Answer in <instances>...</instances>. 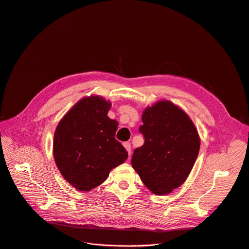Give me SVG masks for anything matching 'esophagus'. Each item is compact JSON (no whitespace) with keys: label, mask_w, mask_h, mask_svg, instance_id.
I'll use <instances>...</instances> for the list:
<instances>
[{"label":"esophagus","mask_w":249,"mask_h":249,"mask_svg":"<svg viewBox=\"0 0 249 249\" xmlns=\"http://www.w3.org/2000/svg\"><path fill=\"white\" fill-rule=\"evenodd\" d=\"M123 146H124V148L126 149V151L128 152V154L130 156V154H131V145L128 143V142H125V143H123Z\"/></svg>","instance_id":"1"}]
</instances>
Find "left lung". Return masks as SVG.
I'll list each match as a JSON object with an SVG mask.
<instances>
[{"label": "left lung", "instance_id": "left-lung-1", "mask_svg": "<svg viewBox=\"0 0 249 249\" xmlns=\"http://www.w3.org/2000/svg\"><path fill=\"white\" fill-rule=\"evenodd\" d=\"M139 130L145 143L134 151L132 166L154 194H169L193 168L200 150L198 131L187 113L169 100L147 106Z\"/></svg>", "mask_w": 249, "mask_h": 249}]
</instances>
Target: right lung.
<instances>
[{"mask_svg": "<svg viewBox=\"0 0 249 249\" xmlns=\"http://www.w3.org/2000/svg\"><path fill=\"white\" fill-rule=\"evenodd\" d=\"M110 100L99 95L80 99L60 120L53 157L62 176L79 191L103 183L128 153L115 139L118 122L107 116Z\"/></svg>", "mask_w": 249, "mask_h": 249, "instance_id": "add662e5", "label": "right lung"}]
</instances>
